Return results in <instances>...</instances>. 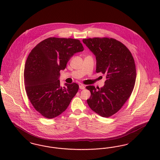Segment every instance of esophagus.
Listing matches in <instances>:
<instances>
[{
	"label": "esophagus",
	"instance_id": "34e87169",
	"mask_svg": "<svg viewBox=\"0 0 160 160\" xmlns=\"http://www.w3.org/2000/svg\"><path fill=\"white\" fill-rule=\"evenodd\" d=\"M79 88H80V89H85V87H84V86L83 84H80Z\"/></svg>",
	"mask_w": 160,
	"mask_h": 160
}]
</instances>
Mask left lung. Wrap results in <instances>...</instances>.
<instances>
[{"label": "left lung", "instance_id": "obj_1", "mask_svg": "<svg viewBox=\"0 0 160 160\" xmlns=\"http://www.w3.org/2000/svg\"><path fill=\"white\" fill-rule=\"evenodd\" d=\"M83 42L96 56V72L106 77L102 88L86 87L91 93L87 102L93 112L108 118L122 108L132 93L136 78L134 59L129 49L114 38H88Z\"/></svg>", "mask_w": 160, "mask_h": 160}]
</instances>
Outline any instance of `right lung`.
I'll list each match as a JSON object with an SVG mask.
<instances>
[{
	"mask_svg": "<svg viewBox=\"0 0 160 160\" xmlns=\"http://www.w3.org/2000/svg\"><path fill=\"white\" fill-rule=\"evenodd\" d=\"M83 50L78 39L56 37L47 38L31 50L24 71L25 90L33 107L46 118L65 111L78 92L76 83L61 87L59 77L70 58Z\"/></svg>",
	"mask_w": 160,
	"mask_h": 160,
	"instance_id": "add662e5",
	"label": "right lung"
}]
</instances>
